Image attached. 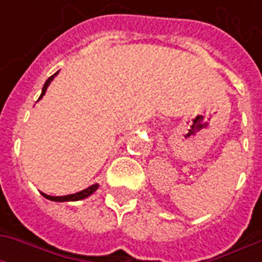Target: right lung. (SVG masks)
I'll list each match as a JSON object with an SVG mask.
<instances>
[{"label": "right lung", "mask_w": 262, "mask_h": 262, "mask_svg": "<svg viewBox=\"0 0 262 262\" xmlns=\"http://www.w3.org/2000/svg\"><path fill=\"white\" fill-rule=\"evenodd\" d=\"M59 73V71H57ZM57 73L56 74H53L52 77H49L48 81L45 82V85H43V90H42V94H40V97H39V99L45 95V92H46V90H48L49 84L52 82V80H53L54 77L57 75ZM98 184H94V185H91V187H88L86 189H84V191H80V192H75V193H71V195H64V196H50V195H46V193H43L42 195L46 199H49V201H54V202H67V201H81V199H84V198L90 196L91 193H94L95 191L98 189Z\"/></svg>", "instance_id": "obj_1"}]
</instances>
